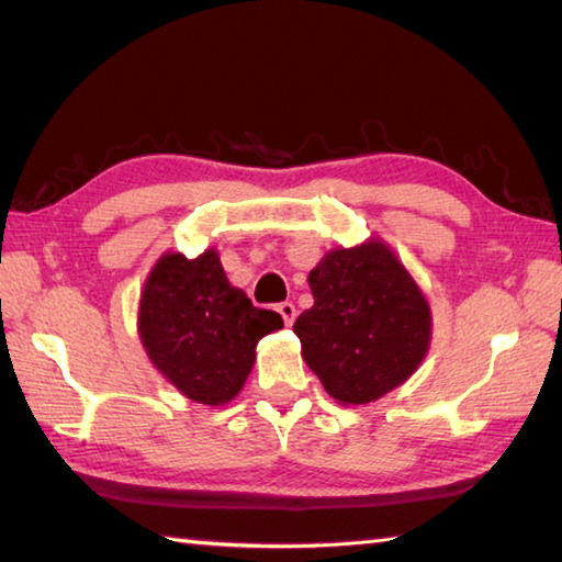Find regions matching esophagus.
<instances>
[{
	"label": "esophagus",
	"mask_w": 562,
	"mask_h": 562,
	"mask_svg": "<svg viewBox=\"0 0 562 562\" xmlns=\"http://www.w3.org/2000/svg\"><path fill=\"white\" fill-rule=\"evenodd\" d=\"M278 312L282 315L284 325H292L294 317H297V310H294L292 302H280V304H278Z\"/></svg>",
	"instance_id": "34e87169"
}]
</instances>
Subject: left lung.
<instances>
[{"label": "left lung", "instance_id": "left-lung-1", "mask_svg": "<svg viewBox=\"0 0 562 562\" xmlns=\"http://www.w3.org/2000/svg\"><path fill=\"white\" fill-rule=\"evenodd\" d=\"M315 304L294 322L302 357L339 404H369L416 372L431 312L382 243L331 250L310 272Z\"/></svg>", "mask_w": 562, "mask_h": 562}]
</instances>
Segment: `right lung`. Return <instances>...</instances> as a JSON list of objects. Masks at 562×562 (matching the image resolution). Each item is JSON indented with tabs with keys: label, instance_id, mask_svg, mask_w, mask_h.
<instances>
[{
	"label": "right lung",
	"instance_id": "obj_1",
	"mask_svg": "<svg viewBox=\"0 0 562 562\" xmlns=\"http://www.w3.org/2000/svg\"><path fill=\"white\" fill-rule=\"evenodd\" d=\"M280 327L278 312L252 307L231 288L215 250L195 260L166 255L140 294L138 329L150 361L201 404L231 402L250 374L258 341Z\"/></svg>",
	"mask_w": 562,
	"mask_h": 562
}]
</instances>
